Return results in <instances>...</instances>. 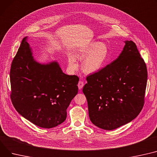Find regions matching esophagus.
<instances>
[{
  "instance_id": "1",
  "label": "esophagus",
  "mask_w": 157,
  "mask_h": 157,
  "mask_svg": "<svg viewBox=\"0 0 157 157\" xmlns=\"http://www.w3.org/2000/svg\"><path fill=\"white\" fill-rule=\"evenodd\" d=\"M78 88H79V90H81V89H82V88L83 87V86H84V83H83V82H82V81H79V82H78Z\"/></svg>"
}]
</instances>
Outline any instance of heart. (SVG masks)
Masks as SVG:
<instances>
[{"mask_svg":"<svg viewBox=\"0 0 157 157\" xmlns=\"http://www.w3.org/2000/svg\"><path fill=\"white\" fill-rule=\"evenodd\" d=\"M109 50L108 46L100 41H94L88 44L81 52L85 57L81 62V69L86 74H95L105 66L109 59ZM69 67L72 71L78 68L76 59L70 56L68 60Z\"/></svg>","mask_w":157,"mask_h":157,"instance_id":"b5f03b06","label":"heart"}]
</instances>
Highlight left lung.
<instances>
[{"label":"left lung","mask_w":157,"mask_h":157,"mask_svg":"<svg viewBox=\"0 0 157 157\" xmlns=\"http://www.w3.org/2000/svg\"><path fill=\"white\" fill-rule=\"evenodd\" d=\"M111 64L86 78L82 88L89 117L99 128L113 130L136 117L143 109L147 69L132 41Z\"/></svg>","instance_id":"8db88e82"}]
</instances>
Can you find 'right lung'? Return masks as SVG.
<instances>
[{"label": "right lung", "instance_id": "add662e5", "mask_svg": "<svg viewBox=\"0 0 157 157\" xmlns=\"http://www.w3.org/2000/svg\"><path fill=\"white\" fill-rule=\"evenodd\" d=\"M27 39H23L10 67V98L26 119L40 128H54L67 117V109L78 92L79 78L64 74L57 60L37 62Z\"/></svg>", "mask_w": 157, "mask_h": 157}]
</instances>
